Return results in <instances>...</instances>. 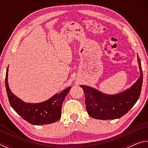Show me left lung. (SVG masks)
Returning <instances> with one entry per match:
<instances>
[{
    "label": "left lung",
    "instance_id": "1",
    "mask_svg": "<svg viewBox=\"0 0 148 148\" xmlns=\"http://www.w3.org/2000/svg\"><path fill=\"white\" fill-rule=\"evenodd\" d=\"M137 57L140 72L139 78L130 88L120 93L105 94L91 87L80 86L86 95V110L90 116L102 120L118 119L132 108L139 99L143 80L141 62L138 56Z\"/></svg>",
    "mask_w": 148,
    "mask_h": 148
}]
</instances>
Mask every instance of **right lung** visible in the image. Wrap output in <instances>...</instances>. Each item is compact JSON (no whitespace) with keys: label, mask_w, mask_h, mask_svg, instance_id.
Returning a JSON list of instances; mask_svg holds the SVG:
<instances>
[{"label":"right lung","mask_w":148,"mask_h":148,"mask_svg":"<svg viewBox=\"0 0 148 148\" xmlns=\"http://www.w3.org/2000/svg\"><path fill=\"white\" fill-rule=\"evenodd\" d=\"M8 67L5 78L7 95L12 108L22 118L34 125L53 123L61 118L62 102L71 90V86L60 93L54 95L44 102L40 103H26L11 91L8 86Z\"/></svg>","instance_id":"right-lung-1"}]
</instances>
